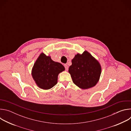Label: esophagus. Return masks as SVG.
<instances>
[{
    "mask_svg": "<svg viewBox=\"0 0 131 131\" xmlns=\"http://www.w3.org/2000/svg\"><path fill=\"white\" fill-rule=\"evenodd\" d=\"M64 67H65V69H66V70H67L68 69V65H66V64H65V65H64Z\"/></svg>",
    "mask_w": 131,
    "mask_h": 131,
    "instance_id": "34e87169",
    "label": "esophagus"
}]
</instances>
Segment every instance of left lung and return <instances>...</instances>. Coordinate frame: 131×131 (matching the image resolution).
I'll return each mask as SVG.
<instances>
[{
  "label": "left lung",
  "mask_w": 131,
  "mask_h": 131,
  "mask_svg": "<svg viewBox=\"0 0 131 131\" xmlns=\"http://www.w3.org/2000/svg\"><path fill=\"white\" fill-rule=\"evenodd\" d=\"M68 72L73 82L82 89L94 86L99 81L102 68L99 62L87 51L77 54L71 61Z\"/></svg>",
  "instance_id": "1"
}]
</instances>
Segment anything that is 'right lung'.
Returning <instances> with one entry per match:
<instances>
[{"instance_id":"1","label":"right lung","mask_w":131,"mask_h":131,"mask_svg":"<svg viewBox=\"0 0 131 131\" xmlns=\"http://www.w3.org/2000/svg\"><path fill=\"white\" fill-rule=\"evenodd\" d=\"M64 70L62 64L53 61L50 56L41 53L33 66L31 75L39 88L49 90L57 84L59 74Z\"/></svg>"}]
</instances>
